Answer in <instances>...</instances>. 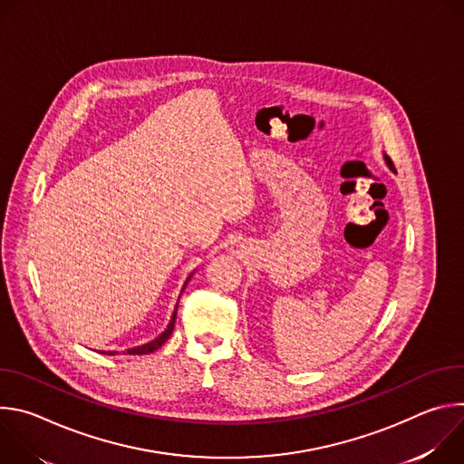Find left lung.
<instances>
[{"instance_id":"left-lung-1","label":"left lung","mask_w":464,"mask_h":464,"mask_svg":"<svg viewBox=\"0 0 464 464\" xmlns=\"http://www.w3.org/2000/svg\"><path fill=\"white\" fill-rule=\"evenodd\" d=\"M383 160H385V165H387L389 169H392V163H391V160H389L385 154H383Z\"/></svg>"}]
</instances>
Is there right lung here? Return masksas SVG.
<instances>
[{
  "mask_svg": "<svg viewBox=\"0 0 464 464\" xmlns=\"http://www.w3.org/2000/svg\"><path fill=\"white\" fill-rule=\"evenodd\" d=\"M190 277H192V274L187 277V281H185V285H183L181 292L185 290V286H187V283L190 281ZM178 303H179V297H178ZM178 303H176V306H174V312H172V315H170V321H169L167 328L163 330V333H161L158 338H154V340H152V342H149V343H143V345H138V347H131V349H128L126 353H128V354H150V353L158 351V349H160V347H161V345L170 338V334H172L174 323H176V314H178ZM101 354L115 356V354H119V351H102Z\"/></svg>",
  "mask_w": 464,
  "mask_h": 464,
  "instance_id": "1",
  "label": "right lung"
}]
</instances>
